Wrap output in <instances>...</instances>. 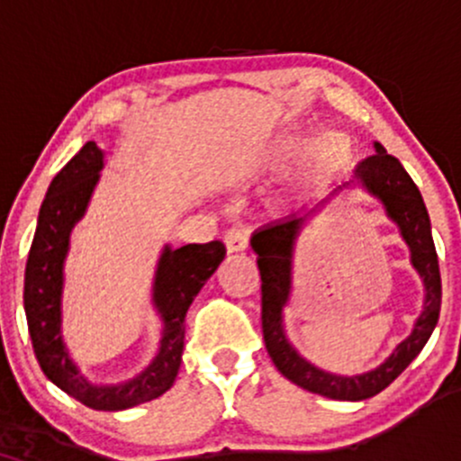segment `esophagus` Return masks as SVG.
Listing matches in <instances>:
<instances>
[{"label":"esophagus","instance_id":"1","mask_svg":"<svg viewBox=\"0 0 461 461\" xmlns=\"http://www.w3.org/2000/svg\"><path fill=\"white\" fill-rule=\"evenodd\" d=\"M223 240H225V247L230 253L245 251V249L249 247V234H247L245 227H230V230L225 231Z\"/></svg>","mask_w":461,"mask_h":461}]
</instances>
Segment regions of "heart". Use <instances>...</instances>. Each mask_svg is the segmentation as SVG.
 <instances>
[{
  "mask_svg": "<svg viewBox=\"0 0 461 461\" xmlns=\"http://www.w3.org/2000/svg\"><path fill=\"white\" fill-rule=\"evenodd\" d=\"M303 147V136L288 134L277 142L273 149V162L284 164L293 160ZM351 158V140L347 134L338 130H325L316 134L308 149L303 153V173L305 177H316L321 173L331 171V168L342 167Z\"/></svg>",
  "mask_w": 461,
  "mask_h": 461,
  "instance_id": "b5f03b06",
  "label": "heart"
}]
</instances>
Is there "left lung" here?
Returning a JSON list of instances; mask_svg holds the SVG:
<instances>
[{
	"label": "left lung",
	"instance_id": "1",
	"mask_svg": "<svg viewBox=\"0 0 461 461\" xmlns=\"http://www.w3.org/2000/svg\"><path fill=\"white\" fill-rule=\"evenodd\" d=\"M356 179L362 182V186L368 193L382 199L385 212L399 225L401 234L411 249V264L425 279L427 290L425 310H422L420 319L416 321L411 336L401 342L393 356L385 359L379 368L357 375V377L322 373L297 356V351L285 342L282 331V310L290 293L294 240L303 230L305 221L314 212H319L333 194L340 193L353 179L333 188L325 199L319 201L305 214L290 216V219L262 227L251 238V247L258 253V268H260L262 279V333L268 356L285 379L301 385L303 390H310V393L338 401H364L388 388L427 345L438 316H440L442 303V279L431 236L429 214H427L425 201H422L414 179L407 176L403 164L394 156H390L379 142H375L373 156L364 158L357 164Z\"/></svg>",
	"mask_w": 461,
	"mask_h": 461
}]
</instances>
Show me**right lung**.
<instances>
[{"instance_id": "add662e5", "label": "right lung", "mask_w": 461, "mask_h": 461, "mask_svg": "<svg viewBox=\"0 0 461 461\" xmlns=\"http://www.w3.org/2000/svg\"><path fill=\"white\" fill-rule=\"evenodd\" d=\"M102 160L104 153L88 140L51 179L25 264L23 305L34 356L47 379L86 407L116 411L158 399L176 382L186 331L184 319L193 299L223 262L225 245L212 240L179 249L167 247L153 285V301L164 319L160 353L145 373L128 384L104 388L88 384L73 366L60 340V288L68 231L86 210Z\"/></svg>"}]
</instances>
